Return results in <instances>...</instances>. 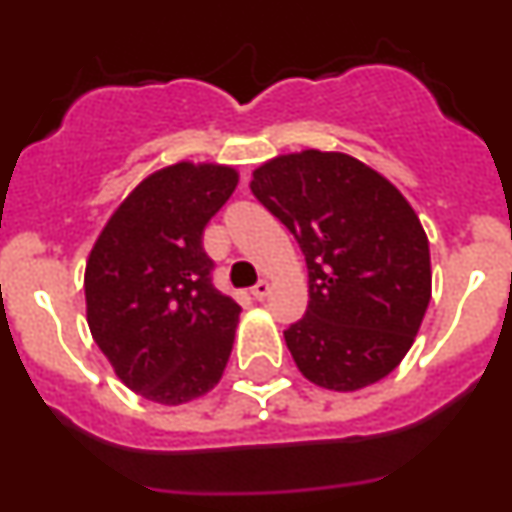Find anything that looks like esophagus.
I'll return each instance as SVG.
<instances>
[{
  "label": "esophagus",
  "mask_w": 512,
  "mask_h": 512,
  "mask_svg": "<svg viewBox=\"0 0 512 512\" xmlns=\"http://www.w3.org/2000/svg\"><path fill=\"white\" fill-rule=\"evenodd\" d=\"M267 294H270V282L260 280L255 287H252V297H255L257 302H262V299H265Z\"/></svg>",
  "instance_id": "1"
}]
</instances>
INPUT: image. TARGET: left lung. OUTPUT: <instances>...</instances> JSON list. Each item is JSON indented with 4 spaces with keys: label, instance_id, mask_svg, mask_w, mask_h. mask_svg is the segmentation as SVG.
<instances>
[{
    "label": "left lung",
    "instance_id": "obj_1",
    "mask_svg": "<svg viewBox=\"0 0 512 512\" xmlns=\"http://www.w3.org/2000/svg\"><path fill=\"white\" fill-rule=\"evenodd\" d=\"M250 190L307 260V312L285 332L297 369L332 391L391 374L431 302L428 237L409 200L361 160L322 151L267 160Z\"/></svg>",
    "mask_w": 512,
    "mask_h": 512
}]
</instances>
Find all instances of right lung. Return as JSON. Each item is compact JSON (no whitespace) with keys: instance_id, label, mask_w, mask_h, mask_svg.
Here are the masks:
<instances>
[{"instance_id":"right-lung-1","label":"right lung","mask_w":512,"mask_h":512,"mask_svg":"<svg viewBox=\"0 0 512 512\" xmlns=\"http://www.w3.org/2000/svg\"><path fill=\"white\" fill-rule=\"evenodd\" d=\"M237 185L235 168L175 163L118 205L86 262V319L118 379L163 406L223 376L240 304L213 287L203 232Z\"/></svg>"}]
</instances>
